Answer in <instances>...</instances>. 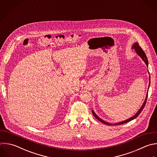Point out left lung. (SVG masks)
<instances>
[{
  "label": "left lung",
  "instance_id": "left-lung-1",
  "mask_svg": "<svg viewBox=\"0 0 157 157\" xmlns=\"http://www.w3.org/2000/svg\"><path fill=\"white\" fill-rule=\"evenodd\" d=\"M132 48L135 50V51H136V52L137 53V54L142 59V60L145 62V63L146 64V65L148 66V59H147V56H146V55H145V53H144V52L143 50L142 49V48L139 45V44L137 43V42L135 43V44H134L132 46ZM150 85V77L149 76V85H148V88H149ZM147 96H148V91H147V94H146L145 99V101H144L143 104L142 105L141 107L139 109V110L137 112V113H136L133 117H131V118H128V119H127V120H124V121H123L118 122V123H115V124H113V125H117V124H124V123H127V122H129V121H131V120L135 119L136 118H137V117L139 116V115L140 113V112L142 111L143 109H144V107H145V105L146 101H147ZM92 113L93 114V115L96 118H97L98 120H99L101 122L103 123L104 124H107V125H112L110 123H107V122L104 121V120H102L101 118H100L94 113V112L93 110H92Z\"/></svg>",
  "mask_w": 157,
  "mask_h": 157
}]
</instances>
